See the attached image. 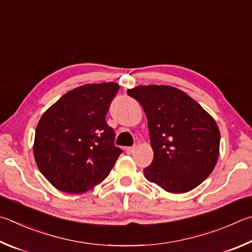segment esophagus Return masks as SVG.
I'll return each instance as SVG.
<instances>
[{"label":"esophagus","mask_w":252,"mask_h":252,"mask_svg":"<svg viewBox=\"0 0 252 252\" xmlns=\"http://www.w3.org/2000/svg\"><path fill=\"white\" fill-rule=\"evenodd\" d=\"M134 150H135L134 146H127V148H126V152L127 154H132L134 152Z\"/></svg>","instance_id":"obj_1"}]
</instances>
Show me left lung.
<instances>
[{
  "label": "left lung",
  "instance_id": "obj_1",
  "mask_svg": "<svg viewBox=\"0 0 252 252\" xmlns=\"http://www.w3.org/2000/svg\"><path fill=\"white\" fill-rule=\"evenodd\" d=\"M126 93L148 118L154 158L143 170L146 180L174 194L197 187L219 155L220 132L213 117L172 86H138Z\"/></svg>",
  "mask_w": 252,
  "mask_h": 252
}]
</instances>
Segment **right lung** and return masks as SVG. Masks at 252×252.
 <instances>
[{
  "instance_id": "right-lung-1",
  "label": "right lung",
  "mask_w": 252,
  "mask_h": 252,
  "mask_svg": "<svg viewBox=\"0 0 252 252\" xmlns=\"http://www.w3.org/2000/svg\"><path fill=\"white\" fill-rule=\"evenodd\" d=\"M120 87L87 84L68 91L47 109L36 127L34 158L57 189L85 193L106 178L122 150L106 114Z\"/></svg>"
}]
</instances>
